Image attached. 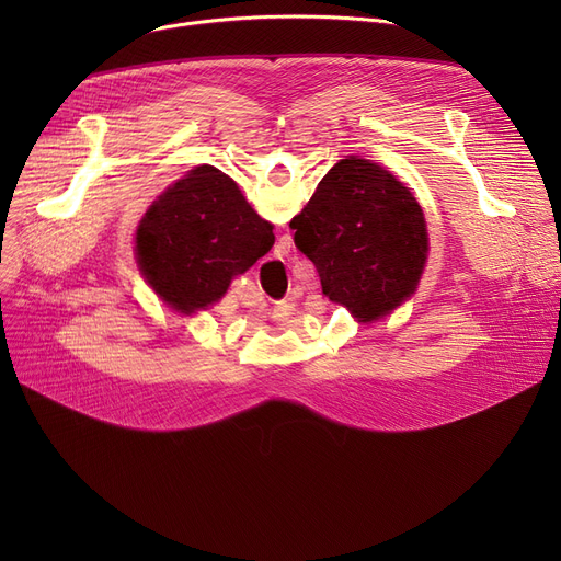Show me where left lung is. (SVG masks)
<instances>
[{"mask_svg":"<svg viewBox=\"0 0 561 561\" xmlns=\"http://www.w3.org/2000/svg\"><path fill=\"white\" fill-rule=\"evenodd\" d=\"M325 296L359 322L389 316L419 288L427 225L411 191L381 165L347 157L290 220Z\"/></svg>","mask_w":561,"mask_h":561,"instance_id":"obj_1","label":"left lung"}]
</instances>
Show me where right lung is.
<instances>
[{"mask_svg":"<svg viewBox=\"0 0 561 561\" xmlns=\"http://www.w3.org/2000/svg\"><path fill=\"white\" fill-rule=\"evenodd\" d=\"M275 243L231 176L197 165L142 216L136 231L140 271L157 296L180 313L218 302L231 279Z\"/></svg>","mask_w":561,"mask_h":561,"instance_id":"obj_1","label":"right lung"}]
</instances>
